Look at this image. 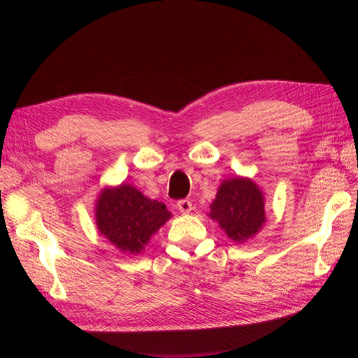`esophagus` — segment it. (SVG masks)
Here are the masks:
<instances>
[{"instance_id":"1","label":"esophagus","mask_w":358,"mask_h":358,"mask_svg":"<svg viewBox=\"0 0 358 358\" xmlns=\"http://www.w3.org/2000/svg\"><path fill=\"white\" fill-rule=\"evenodd\" d=\"M177 208L181 212V214H189L194 208H192V201L191 200H180L177 203Z\"/></svg>"}]
</instances>
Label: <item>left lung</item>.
<instances>
[{
  "label": "left lung",
  "instance_id": "1",
  "mask_svg": "<svg viewBox=\"0 0 358 358\" xmlns=\"http://www.w3.org/2000/svg\"><path fill=\"white\" fill-rule=\"evenodd\" d=\"M209 217L235 243L252 238L266 220L263 192L250 178L224 180L210 204Z\"/></svg>",
  "mask_w": 358,
  "mask_h": 358
}]
</instances>
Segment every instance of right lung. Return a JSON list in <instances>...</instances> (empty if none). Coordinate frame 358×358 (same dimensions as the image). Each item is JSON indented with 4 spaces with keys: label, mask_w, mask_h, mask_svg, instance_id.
Returning a JSON list of instances; mask_svg holds the SVG:
<instances>
[{
    "label": "right lung",
    "mask_w": 358,
    "mask_h": 358,
    "mask_svg": "<svg viewBox=\"0 0 358 358\" xmlns=\"http://www.w3.org/2000/svg\"><path fill=\"white\" fill-rule=\"evenodd\" d=\"M172 217L162 201L150 200L131 185L106 187L96 200V227L124 254H140L152 235Z\"/></svg>",
    "instance_id": "add662e5"
}]
</instances>
